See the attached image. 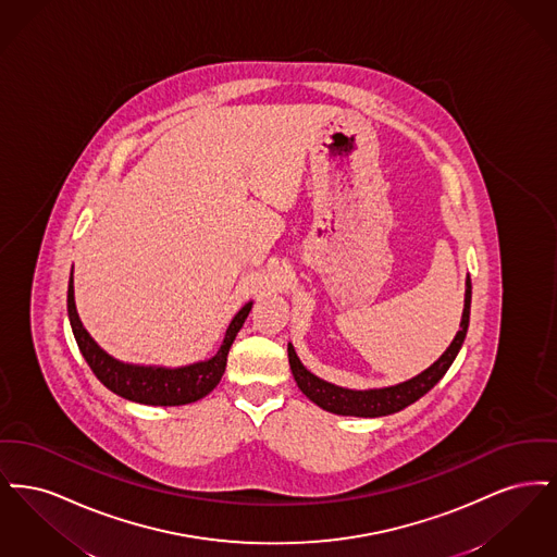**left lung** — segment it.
<instances>
[{"label": "left lung", "instance_id": "8db88e82", "mask_svg": "<svg viewBox=\"0 0 557 557\" xmlns=\"http://www.w3.org/2000/svg\"><path fill=\"white\" fill-rule=\"evenodd\" d=\"M470 305H472V280L468 275L466 280V305H463V315H461V327L457 336L453 338L449 348L443 352V357L432 363L428 370L422 371L420 375L397 384L388 388H377V391H346L341 386H334L325 380H319L307 370L300 359L294 352V346L288 345V361H290L292 375L302 391V395L311 398L321 409L338 416H355V418H380V416H391L405 409L407 405L416 403L418 398L424 397L430 388L447 373L450 363L455 361L459 348L466 341L468 325H470Z\"/></svg>", "mask_w": 557, "mask_h": 557}]
</instances>
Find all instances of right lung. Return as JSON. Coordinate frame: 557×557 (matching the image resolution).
Wrapping results in <instances>:
<instances>
[{
  "label": "right lung",
  "instance_id": "add662e5",
  "mask_svg": "<svg viewBox=\"0 0 557 557\" xmlns=\"http://www.w3.org/2000/svg\"><path fill=\"white\" fill-rule=\"evenodd\" d=\"M69 319L75 334V341L79 345L81 355L85 357L87 366L96 373V377L119 397L135 400L141 405H187L198 398L207 397L212 388L221 382V375L227 366V352L236 341V334L248 318L252 302L244 305L238 315L232 319L223 345L216 350V355L209 361H200L186 368L166 370V368H146V366H129L112 359L100 346L94 343V338L83 327L77 307H75V290H73V271L69 280Z\"/></svg>",
  "mask_w": 557,
  "mask_h": 557
}]
</instances>
